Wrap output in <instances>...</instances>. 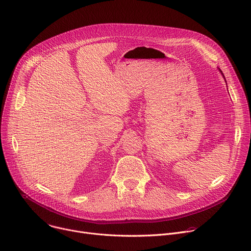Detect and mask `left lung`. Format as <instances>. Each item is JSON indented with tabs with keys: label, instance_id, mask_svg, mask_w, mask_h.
Here are the masks:
<instances>
[{
	"label": "left lung",
	"instance_id": "left-lung-1",
	"mask_svg": "<svg viewBox=\"0 0 251 251\" xmlns=\"http://www.w3.org/2000/svg\"><path fill=\"white\" fill-rule=\"evenodd\" d=\"M219 70L221 71V74H222V75H223V76H224V78H225V75H224V74H223V71H222V70H221L220 68H219ZM225 80H226V78H225Z\"/></svg>",
	"mask_w": 251,
	"mask_h": 251
}]
</instances>
